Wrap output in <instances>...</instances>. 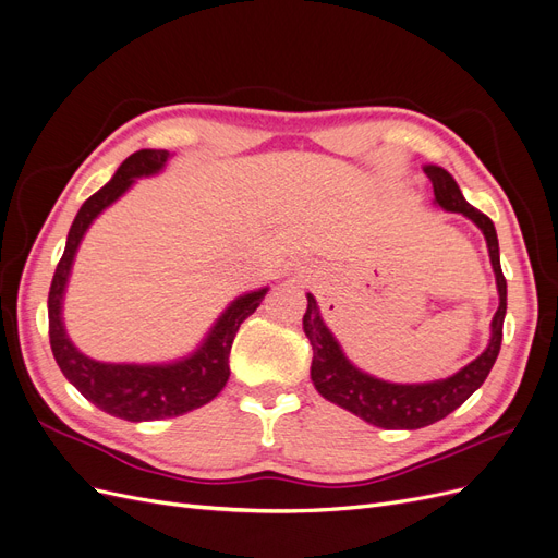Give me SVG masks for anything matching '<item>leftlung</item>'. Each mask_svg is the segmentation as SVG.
<instances>
[{
  "label": "left lung",
  "mask_w": 558,
  "mask_h": 558,
  "mask_svg": "<svg viewBox=\"0 0 558 558\" xmlns=\"http://www.w3.org/2000/svg\"><path fill=\"white\" fill-rule=\"evenodd\" d=\"M426 174L433 183L437 205L447 211H459L468 216L486 238L488 256H492L500 293V305L492 320V342H488L482 356L465 365L461 373H456L453 377L442 381L388 384L361 373V369H356L344 359L340 344L335 342V337L318 316L314 295H307L310 305L305 316H302V328H305V335L314 351L310 373L316 391L326 400L349 410L351 414L361 416L367 424L386 430L424 428L435 424V421L445 418L453 410H459L461 404L484 384L488 373H492L502 342L505 310H508V281H505L500 269V253L494 221L480 209L468 205L459 183H456L453 177L447 170H442V167L428 165Z\"/></svg>",
  "instance_id": "1"
}]
</instances>
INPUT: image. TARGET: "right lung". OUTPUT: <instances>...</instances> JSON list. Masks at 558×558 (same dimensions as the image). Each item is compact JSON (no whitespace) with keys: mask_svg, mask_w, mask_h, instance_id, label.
Returning <instances> with one entry per match:
<instances>
[{"mask_svg":"<svg viewBox=\"0 0 558 558\" xmlns=\"http://www.w3.org/2000/svg\"><path fill=\"white\" fill-rule=\"evenodd\" d=\"M170 158L167 150L144 148L132 154L113 179L90 195L78 209L74 223L66 234V246L56 267L53 283L48 291V337L56 363L62 375L70 379L83 398H88L102 412L125 421H156L179 416L202 408L223 391L230 377V349L244 320L258 310L267 289L246 293L238 298L216 320L207 342L202 344L191 359L172 365H111L97 363L83 356L76 347L66 340L62 328V293L66 277H70L74 253L83 232L88 230L93 218L121 197L134 177L154 174Z\"/></svg>","mask_w":558,"mask_h":558,"instance_id":"add662e5","label":"right lung"}]
</instances>
